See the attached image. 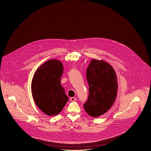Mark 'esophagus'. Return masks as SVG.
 <instances>
[{
  "mask_svg": "<svg viewBox=\"0 0 151 151\" xmlns=\"http://www.w3.org/2000/svg\"><path fill=\"white\" fill-rule=\"evenodd\" d=\"M70 101H75L77 100V99L74 97H71V98H70Z\"/></svg>",
  "mask_w": 151,
  "mask_h": 151,
  "instance_id": "1",
  "label": "esophagus"
}]
</instances>
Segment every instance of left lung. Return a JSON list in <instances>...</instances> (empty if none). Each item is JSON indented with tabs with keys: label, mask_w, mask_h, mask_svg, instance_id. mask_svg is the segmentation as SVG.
Instances as JSON below:
<instances>
[{
	"label": "left lung",
	"mask_w": 151,
	"mask_h": 151,
	"mask_svg": "<svg viewBox=\"0 0 151 151\" xmlns=\"http://www.w3.org/2000/svg\"><path fill=\"white\" fill-rule=\"evenodd\" d=\"M86 78L89 96L83 107L89 116L98 117L110 109L116 98V74L108 63L92 59L87 69Z\"/></svg>",
	"instance_id": "left-lung-1"
}]
</instances>
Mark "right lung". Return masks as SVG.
<instances>
[{"instance_id": "obj_1", "label": "right lung", "mask_w": 151, "mask_h": 151, "mask_svg": "<svg viewBox=\"0 0 151 151\" xmlns=\"http://www.w3.org/2000/svg\"><path fill=\"white\" fill-rule=\"evenodd\" d=\"M62 63L50 59L35 71L32 82V93L34 101L44 114L51 116L62 111L69 100L60 85L63 73Z\"/></svg>"}]
</instances>
